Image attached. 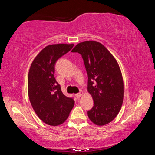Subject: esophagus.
<instances>
[{"label":"esophagus","instance_id":"34e87169","mask_svg":"<svg viewBox=\"0 0 155 155\" xmlns=\"http://www.w3.org/2000/svg\"><path fill=\"white\" fill-rule=\"evenodd\" d=\"M83 95V91H80L79 93H78V94H76V97H77V98H81V96Z\"/></svg>","mask_w":155,"mask_h":155}]
</instances>
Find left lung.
<instances>
[{
  "label": "left lung",
  "instance_id": "obj_1",
  "mask_svg": "<svg viewBox=\"0 0 155 155\" xmlns=\"http://www.w3.org/2000/svg\"><path fill=\"white\" fill-rule=\"evenodd\" d=\"M81 54L87 71V91L94 101L89 118L98 126L114 120L124 98V83L116 59L103 44L95 41L78 44L72 51Z\"/></svg>",
  "mask_w": 155,
  "mask_h": 155
}]
</instances>
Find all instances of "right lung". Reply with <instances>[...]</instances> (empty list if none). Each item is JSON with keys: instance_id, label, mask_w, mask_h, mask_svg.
<instances>
[{"instance_id": "add662e5", "label": "right lung", "mask_w": 155, "mask_h": 155, "mask_svg": "<svg viewBox=\"0 0 155 155\" xmlns=\"http://www.w3.org/2000/svg\"><path fill=\"white\" fill-rule=\"evenodd\" d=\"M73 46V44L47 46L31 65L28 75V98L39 118L48 125L63 124L74 107V100L62 93L61 86L54 77L57 59Z\"/></svg>"}]
</instances>
